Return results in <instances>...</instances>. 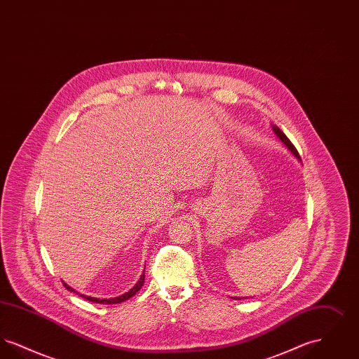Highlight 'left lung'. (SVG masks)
<instances>
[{
	"mask_svg": "<svg viewBox=\"0 0 359 359\" xmlns=\"http://www.w3.org/2000/svg\"><path fill=\"white\" fill-rule=\"evenodd\" d=\"M272 128H273V132L274 133H276V136L280 138V141H281V142H283V144H284V145H285V147H287V148L290 149L292 154H294V157H296V158H299V160H300V156H299V152L296 151V148L293 147V144H292L290 140H288V137L285 136V135H284V133H283V132H281V130H280V129H278L277 126H274V125H272ZM300 161H302V160H300ZM234 299H238L239 300V297H234Z\"/></svg>",
	"mask_w": 359,
	"mask_h": 359,
	"instance_id": "8db88e82",
	"label": "left lung"
}]
</instances>
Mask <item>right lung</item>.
<instances>
[{
	"label": "right lung",
	"mask_w": 359,
	"mask_h": 359,
	"mask_svg": "<svg viewBox=\"0 0 359 359\" xmlns=\"http://www.w3.org/2000/svg\"><path fill=\"white\" fill-rule=\"evenodd\" d=\"M144 271H145V269H144ZM144 283H145V273L141 274L140 280L137 281L136 285H135L132 290H129V292H126V293H123V294H121V296H117V297H111V299H97V297H90V296H85V294H81V296H82L83 299H86V300H88V302L98 303V304H118V303H122V302L130 299L132 296H135L137 292L141 290V287L144 285ZM63 285H65L66 290H69V292L78 293L76 290H72L71 287H69L66 283H63Z\"/></svg>",
	"instance_id": "obj_1"
}]
</instances>
